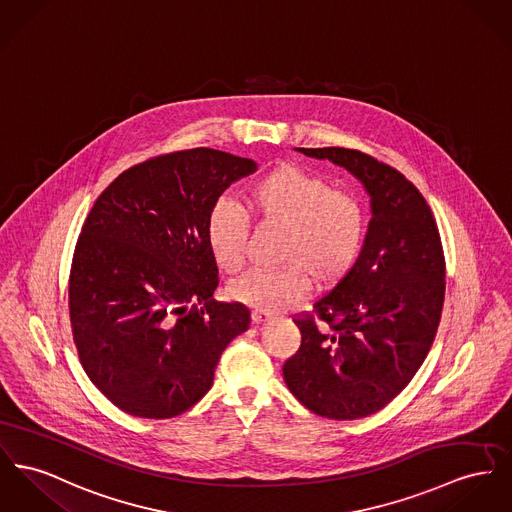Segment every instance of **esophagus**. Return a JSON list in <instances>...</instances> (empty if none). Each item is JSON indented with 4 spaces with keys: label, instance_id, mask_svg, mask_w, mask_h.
<instances>
[{
    "label": "esophagus",
    "instance_id": "1",
    "mask_svg": "<svg viewBox=\"0 0 512 512\" xmlns=\"http://www.w3.org/2000/svg\"><path fill=\"white\" fill-rule=\"evenodd\" d=\"M268 320H272L270 312H262V310H254L252 312V322L254 324H262V322H268Z\"/></svg>",
    "mask_w": 512,
    "mask_h": 512
}]
</instances>
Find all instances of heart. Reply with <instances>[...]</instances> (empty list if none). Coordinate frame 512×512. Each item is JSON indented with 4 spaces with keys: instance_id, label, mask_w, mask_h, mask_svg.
I'll list each match as a JSON object with an SVG mask.
<instances>
[{
    "instance_id": "1",
    "label": "heart",
    "mask_w": 512,
    "mask_h": 512,
    "mask_svg": "<svg viewBox=\"0 0 512 512\" xmlns=\"http://www.w3.org/2000/svg\"><path fill=\"white\" fill-rule=\"evenodd\" d=\"M246 205L260 225L285 227L277 270H252L229 285L231 299L262 312L293 307L310 289L334 287L359 260L365 211L357 198L336 190L324 176L293 163L275 167L246 188ZM205 239L213 262L225 273L244 266L250 219L239 204L211 205Z\"/></svg>"
}]
</instances>
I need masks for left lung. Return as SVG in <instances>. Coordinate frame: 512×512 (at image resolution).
Wrapping results in <instances>:
<instances>
[{
    "label": "left lung",
    "mask_w": 512,
    "mask_h": 512,
    "mask_svg": "<svg viewBox=\"0 0 512 512\" xmlns=\"http://www.w3.org/2000/svg\"><path fill=\"white\" fill-rule=\"evenodd\" d=\"M297 151L353 172L373 219L353 270L295 318L301 347L283 378L312 413L359 419L408 386L435 341L446 285L441 235L421 192L394 167L345 147Z\"/></svg>",
    "instance_id": "left-lung-1"
}]
</instances>
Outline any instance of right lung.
<instances>
[{
  "instance_id": "right-lung-1",
  "label": "right lung",
  "mask_w": 512,
  "mask_h": 512,
  "mask_svg": "<svg viewBox=\"0 0 512 512\" xmlns=\"http://www.w3.org/2000/svg\"><path fill=\"white\" fill-rule=\"evenodd\" d=\"M256 169L209 147L174 151L122 172L91 207L69 270V320L85 373L116 408L147 419L184 413L248 330V308L211 299L219 270L205 223Z\"/></svg>"
}]
</instances>
